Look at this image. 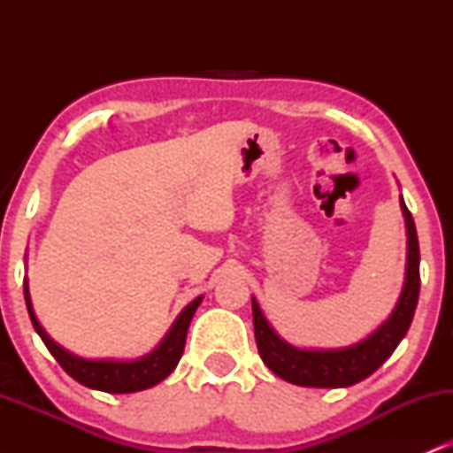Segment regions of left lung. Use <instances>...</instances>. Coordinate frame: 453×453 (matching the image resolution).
I'll use <instances>...</instances> for the list:
<instances>
[{"label":"left lung","instance_id":"left-lung-1","mask_svg":"<svg viewBox=\"0 0 453 453\" xmlns=\"http://www.w3.org/2000/svg\"><path fill=\"white\" fill-rule=\"evenodd\" d=\"M404 226H407V268L404 285L392 315L366 339L341 349H300L280 339L251 298L253 327L259 356L274 375L303 388H347L377 371L392 356L407 334L419 298V244L413 217L400 196Z\"/></svg>","mask_w":453,"mask_h":453}]
</instances>
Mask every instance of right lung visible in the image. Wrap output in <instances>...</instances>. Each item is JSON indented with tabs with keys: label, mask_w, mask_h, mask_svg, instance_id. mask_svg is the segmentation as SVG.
<instances>
[{
	"label": "right lung",
	"mask_w": 453,
	"mask_h": 453,
	"mask_svg": "<svg viewBox=\"0 0 453 453\" xmlns=\"http://www.w3.org/2000/svg\"><path fill=\"white\" fill-rule=\"evenodd\" d=\"M202 298H204V296H197L196 300H191V303L180 311V315L174 319L168 334H165L159 345L150 353H147V356L136 357V360H89V357H81L76 356V353L64 349V347L57 345V342L46 334V330L40 326L38 317L34 313L29 285L27 279H25V303H27L31 324H34L40 339L44 341V345L49 347V351L53 353L55 360L59 362L61 368H64L72 379H76L78 383L108 394H132L140 392V389H149L157 386L159 381H164V379L174 371L176 364H179L180 356H183L185 351V339L191 324V317H194L196 309L200 306Z\"/></svg>",
	"instance_id": "add662e5"
}]
</instances>
